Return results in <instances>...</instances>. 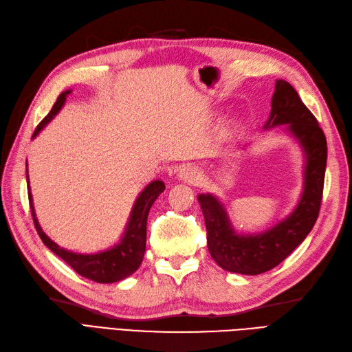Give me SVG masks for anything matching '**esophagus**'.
<instances>
[{
  "instance_id": "esophagus-1",
  "label": "esophagus",
  "mask_w": 352,
  "mask_h": 352,
  "mask_svg": "<svg viewBox=\"0 0 352 352\" xmlns=\"http://www.w3.org/2000/svg\"><path fill=\"white\" fill-rule=\"evenodd\" d=\"M178 178L188 184H197L201 179L200 169L191 165H183L178 169Z\"/></svg>"
}]
</instances>
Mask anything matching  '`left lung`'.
<instances>
[{
  "label": "left lung",
  "mask_w": 352,
  "mask_h": 352,
  "mask_svg": "<svg viewBox=\"0 0 352 352\" xmlns=\"http://www.w3.org/2000/svg\"><path fill=\"white\" fill-rule=\"evenodd\" d=\"M288 124L305 155L304 191L297 208L283 221L262 234L238 235L222 203L212 195H200L209 253L222 269L243 275H258L276 267L309 235L322 205L327 144L324 133L297 90L276 80L272 111L265 129Z\"/></svg>",
  "instance_id": "obj_1"
}]
</instances>
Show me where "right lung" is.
Masks as SVG:
<instances>
[{
    "label": "right lung",
    "instance_id": "1",
    "mask_svg": "<svg viewBox=\"0 0 352 352\" xmlns=\"http://www.w3.org/2000/svg\"><path fill=\"white\" fill-rule=\"evenodd\" d=\"M69 94L70 90H65V92H63L58 96L52 109L50 111V114L38 124L35 133L32 135L33 139H35L39 134V131L47 126V124L56 114H58ZM26 178H28V195H29L32 218H33V223H35V228L41 236V240L54 254H56L60 258H63L67 265L72 266L78 275L99 283H112V282H118L129 278L139 269V266L143 262V256L146 250L147 214H149L153 201L165 190V184L161 179L152 181L149 186L144 187V190L140 192L139 197L135 199L129 223L126 226V232H124V236L121 238V241L117 245L109 248V250L95 253V254H77L60 247L42 231L41 225L36 219L35 209H33L32 192L29 187V177L26 175Z\"/></svg>",
    "mask_w": 352,
    "mask_h": 352
}]
</instances>
